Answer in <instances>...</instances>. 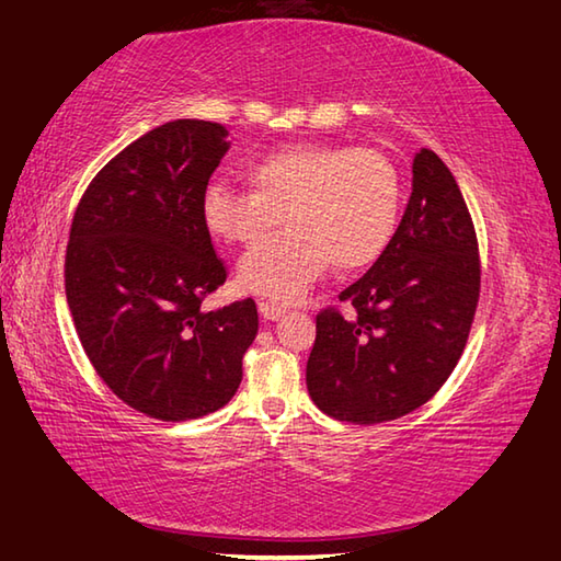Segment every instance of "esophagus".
Returning <instances> with one entry per match:
<instances>
[{
  "label": "esophagus",
  "mask_w": 561,
  "mask_h": 561,
  "mask_svg": "<svg viewBox=\"0 0 561 561\" xmlns=\"http://www.w3.org/2000/svg\"><path fill=\"white\" fill-rule=\"evenodd\" d=\"M259 314L266 319V322H273V319H278L285 314V307L273 302V300H259Z\"/></svg>",
  "instance_id": "1"
}]
</instances>
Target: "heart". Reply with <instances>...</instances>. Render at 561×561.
Segmentation results:
<instances>
[{
	"label": "heart",
	"instance_id": "heart-1",
	"mask_svg": "<svg viewBox=\"0 0 561 561\" xmlns=\"http://www.w3.org/2000/svg\"><path fill=\"white\" fill-rule=\"evenodd\" d=\"M254 188L210 181L201 215L208 230L234 244H254L273 227H290L239 259L244 290L293 302L334 264H373L397 230L402 179L390 157L370 147L300 142L251 164Z\"/></svg>",
	"mask_w": 561,
	"mask_h": 561
}]
</instances>
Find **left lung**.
<instances>
[{
    "label": "left lung",
    "instance_id": "left-lung-1",
    "mask_svg": "<svg viewBox=\"0 0 561 561\" xmlns=\"http://www.w3.org/2000/svg\"><path fill=\"white\" fill-rule=\"evenodd\" d=\"M479 276L470 210L450 169L424 147L390 244L339 295L351 312L317 314L307 360L312 402L351 424H382L426 404L462 356Z\"/></svg>",
    "mask_w": 561,
    "mask_h": 561
}]
</instances>
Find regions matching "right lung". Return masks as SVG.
<instances>
[{
  "instance_id": "1",
  "label": "right lung",
  "mask_w": 561,
  "mask_h": 561,
  "mask_svg": "<svg viewBox=\"0 0 561 561\" xmlns=\"http://www.w3.org/2000/svg\"><path fill=\"white\" fill-rule=\"evenodd\" d=\"M227 150L220 123L159 125L99 171L72 220L65 293L79 341L111 392L159 421L230 402L259 331L251 297L201 307L227 278L201 215Z\"/></svg>"
}]
</instances>
